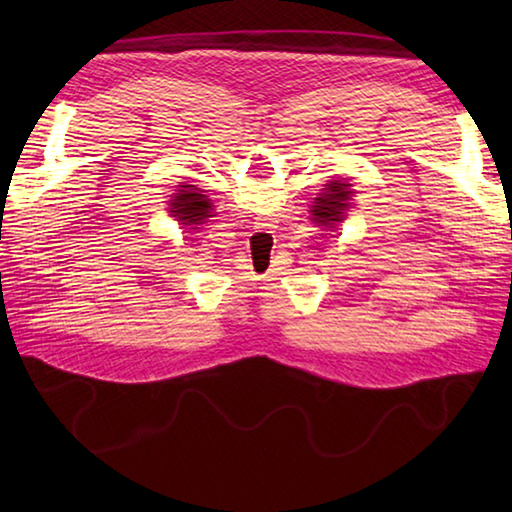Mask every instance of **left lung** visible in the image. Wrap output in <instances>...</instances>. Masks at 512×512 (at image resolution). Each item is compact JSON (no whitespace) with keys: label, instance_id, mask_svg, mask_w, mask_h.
<instances>
[{"label":"left lung","instance_id":"8db88e82","mask_svg":"<svg viewBox=\"0 0 512 512\" xmlns=\"http://www.w3.org/2000/svg\"><path fill=\"white\" fill-rule=\"evenodd\" d=\"M352 185L345 183V180H332L327 183L323 194L314 198V207H311V221L323 225V228H336L345 221L348 210L352 207Z\"/></svg>","mask_w":512,"mask_h":512}]
</instances>
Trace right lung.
I'll return each instance as SVG.
<instances>
[{"instance_id": "add662e5", "label": "right lung", "mask_w": 512, "mask_h": 512, "mask_svg": "<svg viewBox=\"0 0 512 512\" xmlns=\"http://www.w3.org/2000/svg\"><path fill=\"white\" fill-rule=\"evenodd\" d=\"M212 203L210 198L201 194V189L196 185H180L178 194L169 201V212L171 216H176L180 225H187V228L196 230L194 225H201L212 214Z\"/></svg>"}]
</instances>
